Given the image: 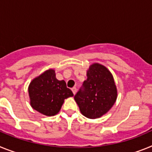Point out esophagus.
Masks as SVG:
<instances>
[{
  "label": "esophagus",
  "instance_id": "34e87169",
  "mask_svg": "<svg viewBox=\"0 0 152 152\" xmlns=\"http://www.w3.org/2000/svg\"><path fill=\"white\" fill-rule=\"evenodd\" d=\"M72 93H73V94H76V87H73V88H72Z\"/></svg>",
  "mask_w": 152,
  "mask_h": 152
}]
</instances>
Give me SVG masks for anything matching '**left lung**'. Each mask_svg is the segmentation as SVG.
Wrapping results in <instances>:
<instances>
[{
	"mask_svg": "<svg viewBox=\"0 0 152 152\" xmlns=\"http://www.w3.org/2000/svg\"><path fill=\"white\" fill-rule=\"evenodd\" d=\"M117 99V89L110 71L99 63H93L87 71V80L75 95L81 113L97 118L108 113Z\"/></svg>",
	"mask_w": 152,
	"mask_h": 152,
	"instance_id": "8db88e82",
	"label": "left lung"
}]
</instances>
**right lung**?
Returning <instances> with one entry per match:
<instances>
[{
    "instance_id": "obj_1",
    "label": "right lung",
    "mask_w": 152,
    "mask_h": 152,
    "mask_svg": "<svg viewBox=\"0 0 152 152\" xmlns=\"http://www.w3.org/2000/svg\"><path fill=\"white\" fill-rule=\"evenodd\" d=\"M30 105L41 114L53 116L60 112L65 99L73 96L64 80H58L50 69L31 81L28 87Z\"/></svg>"
}]
</instances>
